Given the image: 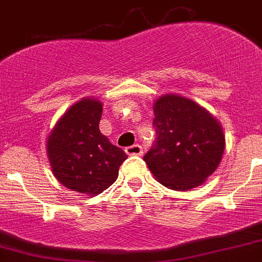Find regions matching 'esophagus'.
<instances>
[{"label":"esophagus","mask_w":262,"mask_h":262,"mask_svg":"<svg viewBox=\"0 0 262 262\" xmlns=\"http://www.w3.org/2000/svg\"><path fill=\"white\" fill-rule=\"evenodd\" d=\"M126 153L129 156H140L143 153V149H141V145L139 144H135V145H131V147H127Z\"/></svg>","instance_id":"34e87169"}]
</instances>
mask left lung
<instances>
[{
    "mask_svg": "<svg viewBox=\"0 0 262 262\" xmlns=\"http://www.w3.org/2000/svg\"><path fill=\"white\" fill-rule=\"evenodd\" d=\"M156 143L145 156L150 172L167 188L188 191L215 171L225 152L220 122L206 109L179 95L153 104Z\"/></svg>",
    "mask_w": 262,
    "mask_h": 262,
    "instance_id": "left-lung-1",
    "label": "left lung"
}]
</instances>
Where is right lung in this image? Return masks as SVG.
Here are the masks:
<instances>
[{
  "instance_id": "1",
  "label": "right lung",
  "mask_w": 262,
  "mask_h": 262,
  "mask_svg": "<svg viewBox=\"0 0 262 262\" xmlns=\"http://www.w3.org/2000/svg\"><path fill=\"white\" fill-rule=\"evenodd\" d=\"M102 104L81 98L62 115L48 136L47 152L57 181L71 191L95 196L118 178L127 155L100 133Z\"/></svg>"
}]
</instances>
